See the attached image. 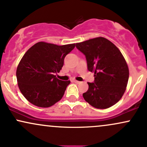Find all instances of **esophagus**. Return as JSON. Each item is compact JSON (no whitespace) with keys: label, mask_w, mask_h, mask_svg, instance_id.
I'll return each mask as SVG.
<instances>
[{"label":"esophagus","mask_w":147,"mask_h":147,"mask_svg":"<svg viewBox=\"0 0 147 147\" xmlns=\"http://www.w3.org/2000/svg\"><path fill=\"white\" fill-rule=\"evenodd\" d=\"M73 81H74V82H75V83H76V84H80V82H79V81H77V80H73Z\"/></svg>","instance_id":"obj_1"}]
</instances>
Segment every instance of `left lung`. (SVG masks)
<instances>
[{
  "label": "left lung",
  "mask_w": 147,
  "mask_h": 147,
  "mask_svg": "<svg viewBox=\"0 0 147 147\" xmlns=\"http://www.w3.org/2000/svg\"><path fill=\"white\" fill-rule=\"evenodd\" d=\"M76 47L86 56L88 71L94 72V82L88 83L84 98L98 109L112 107L123 96L128 81V67L121 52L102 37L76 43Z\"/></svg>",
  "instance_id": "1"
}]
</instances>
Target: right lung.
<instances>
[{
	"mask_svg": "<svg viewBox=\"0 0 147 147\" xmlns=\"http://www.w3.org/2000/svg\"><path fill=\"white\" fill-rule=\"evenodd\" d=\"M75 44L59 45L39 42L25 53L17 69L20 91L30 103L40 107H49L63 96L70 81L56 78L64 59Z\"/></svg>",
	"mask_w": 147,
	"mask_h": 147,
	"instance_id": "right-lung-1",
	"label": "right lung"
}]
</instances>
